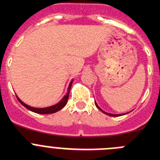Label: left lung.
<instances>
[{
  "label": "left lung",
  "instance_id": "8db88e82",
  "mask_svg": "<svg viewBox=\"0 0 160 160\" xmlns=\"http://www.w3.org/2000/svg\"><path fill=\"white\" fill-rule=\"evenodd\" d=\"M94 103H95V106L96 107H97V108L98 109V110H100V111H102V113H104V114H107V115H110V116H113V117H118V116H120V115H124V114H128V113H124V114H110V113H107V112H106V111H102V110L101 108H100L99 107H98V104H97V102H94Z\"/></svg>",
  "mask_w": 160,
  "mask_h": 160
}]
</instances>
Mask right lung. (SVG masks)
<instances>
[{"label": "right lung", "mask_w": 160, "mask_h": 160, "mask_svg": "<svg viewBox=\"0 0 160 160\" xmlns=\"http://www.w3.org/2000/svg\"><path fill=\"white\" fill-rule=\"evenodd\" d=\"M72 82H73V80H72V81L70 82V85H69V87H68V89H67V93H66V95H65L64 97L62 98V100H61L59 102H58L57 104H55V105H53V106H50V107H43V108H37V107H30V106L27 105V104H25V102H23L20 99L18 96H17V98H18V101L21 102V104H22V105H23L24 107H26L28 110L32 111V112L37 113V114H53V113L57 112V111L62 110V109L63 107L66 105V103H67V100H68V98H69V94H70V88H71Z\"/></svg>", "instance_id": "add662e5"}]
</instances>
